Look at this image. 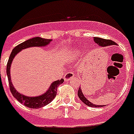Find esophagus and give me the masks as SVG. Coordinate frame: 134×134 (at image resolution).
Returning a JSON list of instances; mask_svg holds the SVG:
<instances>
[{
    "instance_id": "obj_1",
    "label": "esophagus",
    "mask_w": 134,
    "mask_h": 134,
    "mask_svg": "<svg viewBox=\"0 0 134 134\" xmlns=\"http://www.w3.org/2000/svg\"><path fill=\"white\" fill-rule=\"evenodd\" d=\"M73 77H75V74L73 72H67V73L64 75V79L65 80H69L71 78H72Z\"/></svg>"
}]
</instances>
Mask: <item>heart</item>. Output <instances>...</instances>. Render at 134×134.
Segmentation results:
<instances>
[{"mask_svg":"<svg viewBox=\"0 0 134 134\" xmlns=\"http://www.w3.org/2000/svg\"><path fill=\"white\" fill-rule=\"evenodd\" d=\"M80 52H81V50L78 48H73L72 50L70 51V57L72 58H77L78 57L80 56Z\"/></svg>","mask_w":134,"mask_h":134,"instance_id":"b5f03b06","label":"heart"}]
</instances>
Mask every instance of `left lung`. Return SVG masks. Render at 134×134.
Masks as SVG:
<instances>
[{
    "instance_id": "1",
    "label": "left lung",
    "mask_w": 134,
    "mask_h": 134,
    "mask_svg": "<svg viewBox=\"0 0 134 134\" xmlns=\"http://www.w3.org/2000/svg\"><path fill=\"white\" fill-rule=\"evenodd\" d=\"M93 41L94 42L97 43V44L102 46V47H104V46H113V45H116L115 42H114L113 41L110 40H106V39H103V38H97V37H94L93 38ZM77 95L78 97L82 102H83L85 104H86L88 107H102L105 106V105H97V104H93V103H91V102L88 101V99H87L86 96H84V94L82 92V90L80 88V87L78 89L77 91Z\"/></svg>"
}]
</instances>
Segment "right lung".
<instances>
[{
    "instance_id": "add662e5",
    "label": "right lung",
    "mask_w": 134,
    "mask_h": 134,
    "mask_svg": "<svg viewBox=\"0 0 134 134\" xmlns=\"http://www.w3.org/2000/svg\"><path fill=\"white\" fill-rule=\"evenodd\" d=\"M52 40L51 39H45V38H40V37H35V38L29 39L27 41L21 43L12 50V52L9 59H8L7 66H6V74L8 76V83H9V87L10 91L12 92V95L14 96L15 99L18 102L24 104L25 106L29 108L32 109H38L43 107L46 106L51 102L54 98L57 96V89L58 86L61 85L64 82V79L58 80L54 81L50 85V87L44 93L41 94L40 96H27L24 94L19 93L16 90V88L12 84V78H11V74H10V70H11V65H12V61L14 59L16 55L20 52L21 50L30 47H44L49 44Z\"/></svg>"
}]
</instances>
